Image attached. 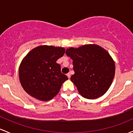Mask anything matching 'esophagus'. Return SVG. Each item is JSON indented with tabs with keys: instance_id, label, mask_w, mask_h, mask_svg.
I'll return each instance as SVG.
<instances>
[{
	"instance_id": "obj_1",
	"label": "esophagus",
	"mask_w": 133,
	"mask_h": 133,
	"mask_svg": "<svg viewBox=\"0 0 133 133\" xmlns=\"http://www.w3.org/2000/svg\"><path fill=\"white\" fill-rule=\"evenodd\" d=\"M67 76L68 77V78H70V77H71V73H70V72H68V73L67 74Z\"/></svg>"
}]
</instances>
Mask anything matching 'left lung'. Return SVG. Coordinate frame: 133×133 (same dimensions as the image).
I'll list each match as a JSON object with an SVG mask.
<instances>
[{"mask_svg": "<svg viewBox=\"0 0 133 133\" xmlns=\"http://www.w3.org/2000/svg\"><path fill=\"white\" fill-rule=\"evenodd\" d=\"M72 59L74 74L71 80L83 97L95 99L104 95L115 75V63L110 54L97 45H84L65 51Z\"/></svg>", "mask_w": 133, "mask_h": 133, "instance_id": "left-lung-1", "label": "left lung"}]
</instances>
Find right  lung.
I'll list each match as a JSON object with an SVG mask.
<instances>
[{
    "instance_id": "right-lung-1",
    "label": "right lung",
    "mask_w": 133,
    "mask_h": 133,
    "mask_svg": "<svg viewBox=\"0 0 133 133\" xmlns=\"http://www.w3.org/2000/svg\"><path fill=\"white\" fill-rule=\"evenodd\" d=\"M64 52V48L43 45L26 55L19 69L20 82L26 93L43 101L57 95L62 83L68 79L56 62Z\"/></svg>"
}]
</instances>
